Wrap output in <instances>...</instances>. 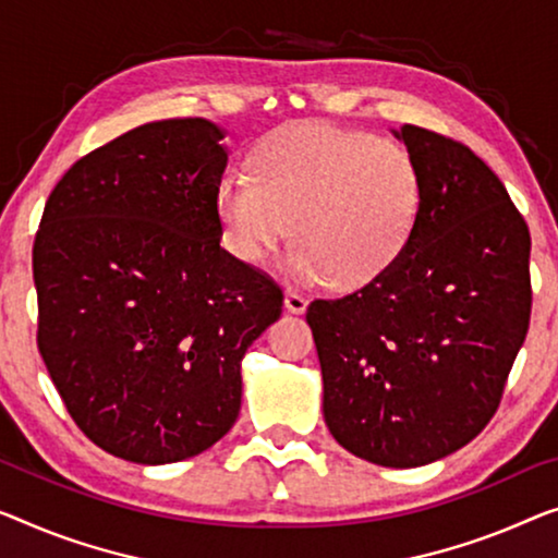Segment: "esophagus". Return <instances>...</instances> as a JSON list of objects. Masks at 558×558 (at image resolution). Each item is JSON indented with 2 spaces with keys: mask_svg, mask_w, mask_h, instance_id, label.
<instances>
[{
  "mask_svg": "<svg viewBox=\"0 0 558 558\" xmlns=\"http://www.w3.org/2000/svg\"><path fill=\"white\" fill-rule=\"evenodd\" d=\"M282 305H286L288 313L301 315V313H305V307H307V298L301 295V293H295V290H286V298H282Z\"/></svg>",
  "mask_w": 558,
  "mask_h": 558,
  "instance_id": "esophagus-1",
  "label": "esophagus"
}]
</instances>
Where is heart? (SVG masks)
Returning a JSON list of instances; mask_svg holds the SVG:
<instances>
[{"instance_id":"obj_1","label":"heart","mask_w":558,"mask_h":558,"mask_svg":"<svg viewBox=\"0 0 558 558\" xmlns=\"http://www.w3.org/2000/svg\"><path fill=\"white\" fill-rule=\"evenodd\" d=\"M218 220L228 251L257 265L288 235L290 270L361 288L384 276L409 245L421 210L418 170L401 145L320 122H293L265 137L251 178L220 182Z\"/></svg>"}]
</instances>
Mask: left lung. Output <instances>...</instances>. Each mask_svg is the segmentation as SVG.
I'll use <instances>...</instances> for the list:
<instances>
[{"mask_svg": "<svg viewBox=\"0 0 558 558\" xmlns=\"http://www.w3.org/2000/svg\"><path fill=\"white\" fill-rule=\"evenodd\" d=\"M390 132L421 178L409 245L355 293L313 301L305 320L332 438L363 461L415 469L496 413L529 330L531 238L469 147L415 124Z\"/></svg>", "mask_w": 558, "mask_h": 558, "instance_id": "obj_1", "label": "left lung"}]
</instances>
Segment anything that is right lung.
<instances>
[{
  "mask_svg": "<svg viewBox=\"0 0 558 558\" xmlns=\"http://www.w3.org/2000/svg\"><path fill=\"white\" fill-rule=\"evenodd\" d=\"M222 137L203 118L147 122L74 162L41 215V361L82 434L124 461L218 444L240 363L280 318L276 282L220 247Z\"/></svg>",
  "mask_w": 558,
  "mask_h": 558,
  "instance_id": "add662e5",
  "label": "right lung"
}]
</instances>
